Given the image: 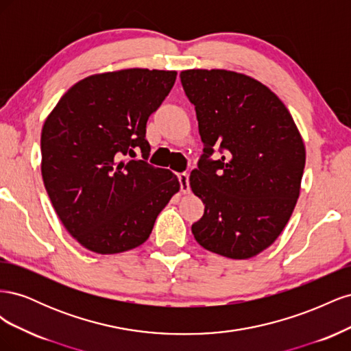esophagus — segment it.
I'll return each instance as SVG.
<instances>
[{
  "mask_svg": "<svg viewBox=\"0 0 351 351\" xmlns=\"http://www.w3.org/2000/svg\"><path fill=\"white\" fill-rule=\"evenodd\" d=\"M180 178V186H182V192L184 195L190 193V184H189V174L187 173H182L178 176Z\"/></svg>",
  "mask_w": 351,
  "mask_h": 351,
  "instance_id": "1",
  "label": "esophagus"
}]
</instances>
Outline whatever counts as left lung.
I'll use <instances>...</instances> for the list:
<instances>
[{"label":"left lung","mask_w":351,"mask_h":351,"mask_svg":"<svg viewBox=\"0 0 351 351\" xmlns=\"http://www.w3.org/2000/svg\"><path fill=\"white\" fill-rule=\"evenodd\" d=\"M180 79L205 145L190 174V189L205 205L193 236L221 256H256L281 234L299 199L302 134L277 95L247 74L192 69ZM215 145L225 155L210 162Z\"/></svg>","instance_id":"1"}]
</instances>
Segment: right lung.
<instances>
[{
    "label": "right lung",
    "mask_w": 351,
    "mask_h": 351,
    "mask_svg": "<svg viewBox=\"0 0 351 351\" xmlns=\"http://www.w3.org/2000/svg\"><path fill=\"white\" fill-rule=\"evenodd\" d=\"M177 71L124 69L92 74L62 95L40 133V173L60 221L83 247L114 254L149 239L178 193L174 173L123 159L145 139L146 121L174 86Z\"/></svg>",
    "instance_id": "obj_1"
}]
</instances>
